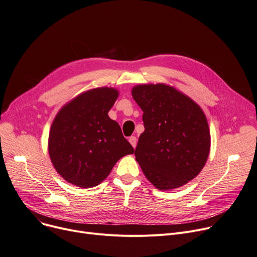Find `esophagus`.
I'll return each instance as SVG.
<instances>
[{
    "label": "esophagus",
    "mask_w": 257,
    "mask_h": 257,
    "mask_svg": "<svg viewBox=\"0 0 257 257\" xmlns=\"http://www.w3.org/2000/svg\"><path fill=\"white\" fill-rule=\"evenodd\" d=\"M129 143L131 144V146H132L133 148H135V147H136V144H138V139H136L135 136H131V138L129 139Z\"/></svg>",
    "instance_id": "obj_1"
}]
</instances>
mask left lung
Here are the masks:
<instances>
[{
    "mask_svg": "<svg viewBox=\"0 0 257 257\" xmlns=\"http://www.w3.org/2000/svg\"><path fill=\"white\" fill-rule=\"evenodd\" d=\"M131 94L144 111L145 131L135 160L159 190H172L193 180L211 149L208 119L200 106L173 85L138 84Z\"/></svg>",
    "mask_w": 257,
    "mask_h": 257,
    "instance_id": "1",
    "label": "left lung"
}]
</instances>
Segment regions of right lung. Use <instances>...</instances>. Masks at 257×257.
I'll list each match as a JSON object with an SVG mask.
<instances>
[{
    "instance_id": "1",
    "label": "right lung",
    "mask_w": 257,
    "mask_h": 257,
    "mask_svg": "<svg viewBox=\"0 0 257 257\" xmlns=\"http://www.w3.org/2000/svg\"><path fill=\"white\" fill-rule=\"evenodd\" d=\"M117 97L114 88L85 91L67 102L54 118L48 154L57 173L68 183L95 187L119 159L133 154L121 127L108 116Z\"/></svg>"
}]
</instances>
